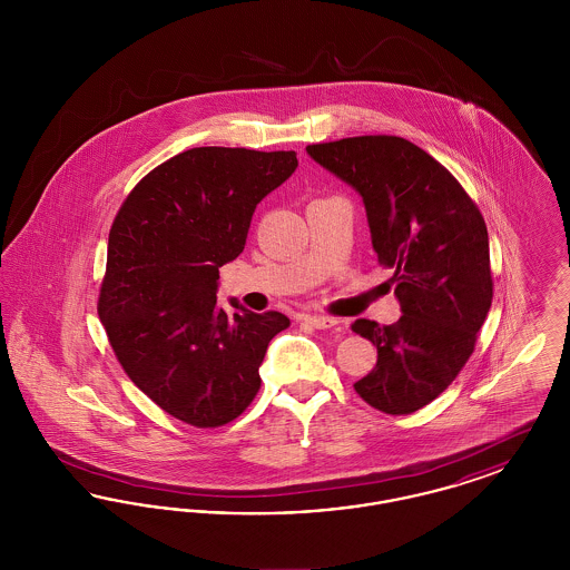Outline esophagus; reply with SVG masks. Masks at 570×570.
I'll return each instance as SVG.
<instances>
[{
	"instance_id": "esophagus-1",
	"label": "esophagus",
	"mask_w": 570,
	"mask_h": 570,
	"mask_svg": "<svg viewBox=\"0 0 570 570\" xmlns=\"http://www.w3.org/2000/svg\"><path fill=\"white\" fill-rule=\"evenodd\" d=\"M303 323H307L309 326H314V328H333V326L340 325L335 318H328V316H312V314H305L303 316Z\"/></svg>"
}]
</instances>
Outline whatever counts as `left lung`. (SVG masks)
Returning <instances> with one entry per match:
<instances>
[{
	"mask_svg": "<svg viewBox=\"0 0 570 570\" xmlns=\"http://www.w3.org/2000/svg\"><path fill=\"white\" fill-rule=\"evenodd\" d=\"M312 160L361 194L372 245L402 316L393 325L358 318L376 367L354 391L380 412L428 406L474 353L493 282L485 219L460 181L428 151L400 136H353L307 145Z\"/></svg>",
	"mask_w": 570,
	"mask_h": 570,
	"instance_id": "1",
	"label": "left lung"
}]
</instances>
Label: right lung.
Returning <instances> with one entry per match:
<instances>
[{
    "mask_svg": "<svg viewBox=\"0 0 570 570\" xmlns=\"http://www.w3.org/2000/svg\"><path fill=\"white\" fill-rule=\"evenodd\" d=\"M295 151L194 147L147 173L110 226L98 314L112 353L164 412L194 425L237 419L291 325L217 305L219 267L244 252L256 205L297 168Z\"/></svg>",
    "mask_w": 570,
    "mask_h": 570,
    "instance_id": "1",
    "label": "right lung"
}]
</instances>
